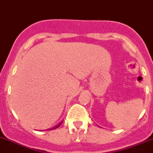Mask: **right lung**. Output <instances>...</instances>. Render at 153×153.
I'll return each instance as SVG.
<instances>
[{
  "label": "right lung",
  "instance_id": "obj_1",
  "mask_svg": "<svg viewBox=\"0 0 153 153\" xmlns=\"http://www.w3.org/2000/svg\"><path fill=\"white\" fill-rule=\"evenodd\" d=\"M62 124V122H61V123L59 124H58V125L56 126V127H53V128H52V129H51V130H53V129H56V128H57V127H59V126H60V124Z\"/></svg>",
  "mask_w": 153,
  "mask_h": 153
}]
</instances>
